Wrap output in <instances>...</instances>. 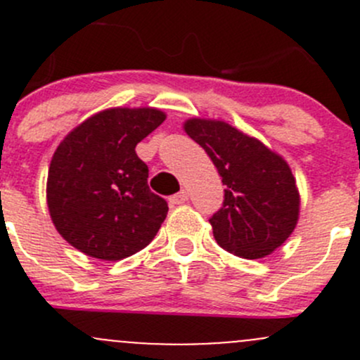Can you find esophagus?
Instances as JSON below:
<instances>
[{"mask_svg": "<svg viewBox=\"0 0 360 360\" xmlns=\"http://www.w3.org/2000/svg\"><path fill=\"white\" fill-rule=\"evenodd\" d=\"M169 202L172 203V205H181V203L188 202V193H186V191H184V190H181L179 193L172 195V197L169 198Z\"/></svg>", "mask_w": 360, "mask_h": 360, "instance_id": "34e87169", "label": "esophagus"}]
</instances>
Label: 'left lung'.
Wrapping results in <instances>:
<instances>
[{"label":"left lung","instance_id":"1","mask_svg":"<svg viewBox=\"0 0 360 360\" xmlns=\"http://www.w3.org/2000/svg\"><path fill=\"white\" fill-rule=\"evenodd\" d=\"M184 132L205 150L226 186L223 207L209 219L217 244L248 259L281 248L300 217V193L288 162L219 120H186Z\"/></svg>","mask_w":360,"mask_h":360}]
</instances>
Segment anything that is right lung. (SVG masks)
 <instances>
[{"instance_id": "1", "label": "right lung", "mask_w": 360, "mask_h": 360, "mask_svg": "<svg viewBox=\"0 0 360 360\" xmlns=\"http://www.w3.org/2000/svg\"><path fill=\"white\" fill-rule=\"evenodd\" d=\"M163 120L155 108H111L79 123L57 146L46 203L68 244L118 261L153 240L169 205L148 186V165L136 146Z\"/></svg>"}]
</instances>
